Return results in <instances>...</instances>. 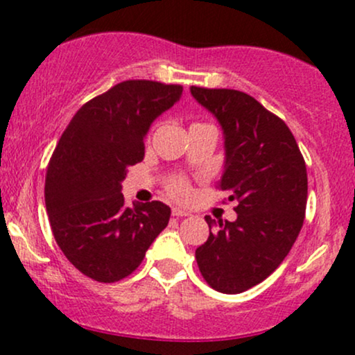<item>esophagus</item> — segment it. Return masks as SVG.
<instances>
[{"mask_svg": "<svg viewBox=\"0 0 355 355\" xmlns=\"http://www.w3.org/2000/svg\"><path fill=\"white\" fill-rule=\"evenodd\" d=\"M172 215H173V217H187V215H190V214H189V211L182 210V209H173Z\"/></svg>", "mask_w": 355, "mask_h": 355, "instance_id": "esophagus-1", "label": "esophagus"}]
</instances>
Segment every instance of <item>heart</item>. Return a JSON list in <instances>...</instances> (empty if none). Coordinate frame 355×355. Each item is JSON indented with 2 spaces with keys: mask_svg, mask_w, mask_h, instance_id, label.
<instances>
[{
  "mask_svg": "<svg viewBox=\"0 0 355 355\" xmlns=\"http://www.w3.org/2000/svg\"><path fill=\"white\" fill-rule=\"evenodd\" d=\"M165 189L173 198H177V200H187V198H190V195H191V189H190L189 182L182 177L170 178V180L166 182Z\"/></svg>",
  "mask_w": 355,
  "mask_h": 355,
  "instance_id": "1",
  "label": "heart"
}]
</instances>
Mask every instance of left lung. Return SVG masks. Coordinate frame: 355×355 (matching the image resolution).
<instances>
[{
	"instance_id": "left-lung-1",
	"label": "left lung",
	"mask_w": 355,
	"mask_h": 355,
	"mask_svg": "<svg viewBox=\"0 0 355 355\" xmlns=\"http://www.w3.org/2000/svg\"><path fill=\"white\" fill-rule=\"evenodd\" d=\"M225 137L218 182L237 202L235 222L205 220L214 232L195 250L205 282L240 294L266 280L291 252L305 218L307 168L284 120L239 89L190 88Z\"/></svg>"
}]
</instances>
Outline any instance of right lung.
<instances>
[{
	"label": "right lung",
	"instance_id": "obj_1",
	"mask_svg": "<svg viewBox=\"0 0 355 355\" xmlns=\"http://www.w3.org/2000/svg\"><path fill=\"white\" fill-rule=\"evenodd\" d=\"M183 87L126 80L81 107L53 152L44 203L53 237L83 275L113 284L137 270L168 225L170 207L153 200L125 207L126 170L144 160V138Z\"/></svg>",
	"mask_w": 355,
	"mask_h": 355
}]
</instances>
